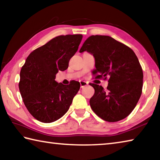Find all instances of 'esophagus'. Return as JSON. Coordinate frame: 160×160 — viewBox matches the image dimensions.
Listing matches in <instances>:
<instances>
[{
    "label": "esophagus",
    "instance_id": "34e87169",
    "mask_svg": "<svg viewBox=\"0 0 160 160\" xmlns=\"http://www.w3.org/2000/svg\"><path fill=\"white\" fill-rule=\"evenodd\" d=\"M80 84L81 88H83L84 87L88 85V83L87 82H85V81H80Z\"/></svg>",
    "mask_w": 160,
    "mask_h": 160
}]
</instances>
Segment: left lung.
<instances>
[{
    "mask_svg": "<svg viewBox=\"0 0 160 160\" xmlns=\"http://www.w3.org/2000/svg\"><path fill=\"white\" fill-rule=\"evenodd\" d=\"M94 56L97 77H109L107 90L92 84L94 94L91 108L103 120L116 122L127 117L141 96L143 73L138 59L131 48L109 36L95 35L87 39L80 53Z\"/></svg>",
    "mask_w": 160,
    "mask_h": 160,
    "instance_id": "left-lung-1",
    "label": "left lung"
}]
</instances>
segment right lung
Segmentation results:
<instances>
[{
    "label": "right lung",
    "mask_w": 160,
    "mask_h": 160,
    "mask_svg": "<svg viewBox=\"0 0 160 160\" xmlns=\"http://www.w3.org/2000/svg\"><path fill=\"white\" fill-rule=\"evenodd\" d=\"M82 39V34L56 37L27 58L20 71L19 89L25 107L37 120L53 122L69 109L80 82L72 81L66 86L56 82V75L68 68Z\"/></svg>",
    "instance_id": "add662e5"
}]
</instances>
